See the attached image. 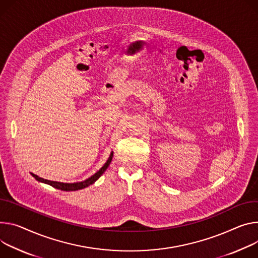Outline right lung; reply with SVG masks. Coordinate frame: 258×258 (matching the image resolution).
I'll use <instances>...</instances> for the list:
<instances>
[{"instance_id": "right-lung-1", "label": "right lung", "mask_w": 258, "mask_h": 258, "mask_svg": "<svg viewBox=\"0 0 258 258\" xmlns=\"http://www.w3.org/2000/svg\"><path fill=\"white\" fill-rule=\"evenodd\" d=\"M112 157H113V152L110 153V156L108 157L107 161L105 162V165L96 173L93 174L91 177L87 178L86 180L84 181H81V182H74V183H63V182H57V181H50V180H46V179H43L33 173H31V175L39 182H42V183H45V184H48L52 187H54V188L56 189H59V190H63V191H75V190H79V189H83L85 188V187H88L89 185L95 183L103 174L104 172L107 170V168L109 167V165L112 161Z\"/></svg>"}]
</instances>
